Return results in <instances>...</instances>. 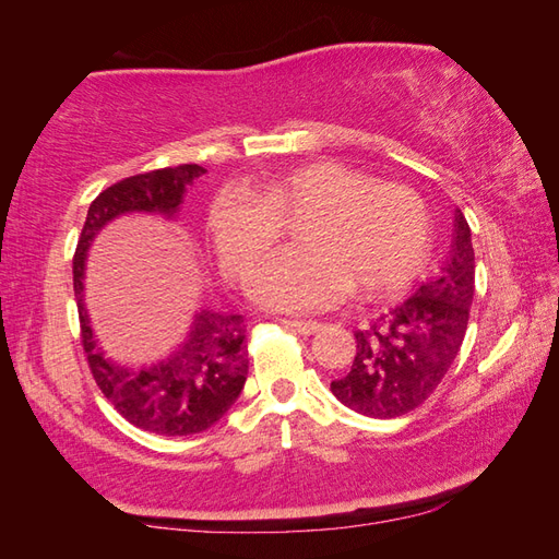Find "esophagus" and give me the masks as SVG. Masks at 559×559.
Instances as JSON below:
<instances>
[{
  "instance_id": "obj_1",
  "label": "esophagus",
  "mask_w": 559,
  "mask_h": 559,
  "mask_svg": "<svg viewBox=\"0 0 559 559\" xmlns=\"http://www.w3.org/2000/svg\"><path fill=\"white\" fill-rule=\"evenodd\" d=\"M283 325L296 330V333H300V335H313L320 328H323L318 320H296V318H286L283 320Z\"/></svg>"
}]
</instances>
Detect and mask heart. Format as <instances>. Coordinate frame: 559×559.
Segmentation results:
<instances>
[{"instance_id":"1","label":"heart","mask_w":559,"mask_h":559,"mask_svg":"<svg viewBox=\"0 0 559 559\" xmlns=\"http://www.w3.org/2000/svg\"><path fill=\"white\" fill-rule=\"evenodd\" d=\"M300 246L271 253L251 276V296L266 308L306 313L333 306L349 288H402L429 253V212L419 194L372 182L335 159L273 169L253 189L229 182L206 206V234L224 271L243 281L278 241L283 219Z\"/></svg>"}]
</instances>
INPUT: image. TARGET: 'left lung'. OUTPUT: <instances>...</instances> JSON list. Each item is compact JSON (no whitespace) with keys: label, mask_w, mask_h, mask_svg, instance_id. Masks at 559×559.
<instances>
[{"label":"left lung","mask_w":559,"mask_h":559,"mask_svg":"<svg viewBox=\"0 0 559 559\" xmlns=\"http://www.w3.org/2000/svg\"><path fill=\"white\" fill-rule=\"evenodd\" d=\"M476 290L466 216H453L451 249L437 276L357 330L349 372L330 382L340 402L372 419H394L429 400L456 359Z\"/></svg>","instance_id":"1"}]
</instances>
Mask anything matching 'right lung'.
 I'll return each mask as SVG.
<instances>
[{
    "instance_id": "right-lung-1",
    "label": "right lung",
    "mask_w": 559,
    "mask_h": 559,
    "mask_svg": "<svg viewBox=\"0 0 559 559\" xmlns=\"http://www.w3.org/2000/svg\"><path fill=\"white\" fill-rule=\"evenodd\" d=\"M206 169L179 165L120 179L93 200L73 257V290L79 300L81 337L93 380L132 427L159 437H189L214 427L231 409L249 374L241 316L200 308L187 337L153 365L130 367L106 355L91 328L83 302V278L93 239L103 226L126 214H157L175 219L187 187Z\"/></svg>"
}]
</instances>
